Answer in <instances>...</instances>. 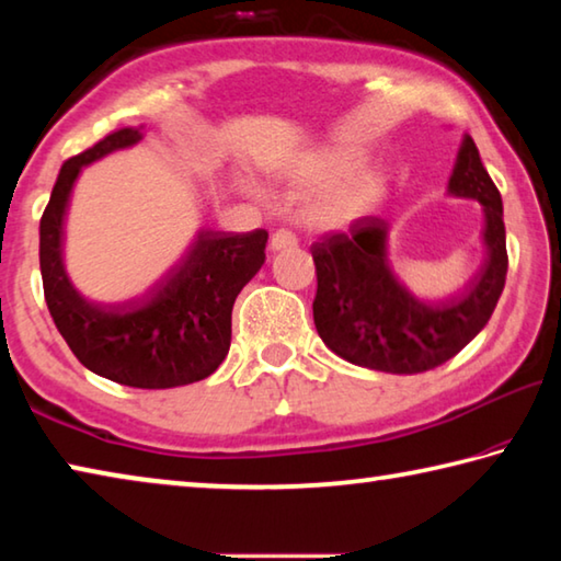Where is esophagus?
Returning a JSON list of instances; mask_svg holds the SVG:
<instances>
[{"instance_id": "34e87169", "label": "esophagus", "mask_w": 561, "mask_h": 561, "mask_svg": "<svg viewBox=\"0 0 561 561\" xmlns=\"http://www.w3.org/2000/svg\"><path fill=\"white\" fill-rule=\"evenodd\" d=\"M289 247H297V237H294L289 230H277L270 237V250L272 252L289 250Z\"/></svg>"}]
</instances>
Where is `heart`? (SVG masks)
<instances>
[{
	"instance_id": "obj_1",
	"label": "heart",
	"mask_w": 561,
	"mask_h": 561,
	"mask_svg": "<svg viewBox=\"0 0 561 561\" xmlns=\"http://www.w3.org/2000/svg\"><path fill=\"white\" fill-rule=\"evenodd\" d=\"M354 146H319L304 150L284 165L277 178L291 190H309L301 203V220L314 230L339 232L356 225L386 193L381 170L356 163Z\"/></svg>"
}]
</instances>
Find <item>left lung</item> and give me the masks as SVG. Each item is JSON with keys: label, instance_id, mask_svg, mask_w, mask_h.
Instances as JSON below:
<instances>
[{"label": "left lung", "instance_id": "obj_1", "mask_svg": "<svg viewBox=\"0 0 561 561\" xmlns=\"http://www.w3.org/2000/svg\"><path fill=\"white\" fill-rule=\"evenodd\" d=\"M448 193L482 205L485 260L460 291L417 299L388 262L383 217H360L348 232L311 244L317 264L314 324L324 344L348 364L386 374H423L445 364L480 334L507 277L502 197L470 136L455 160Z\"/></svg>", "mask_w": 561, "mask_h": 561}]
</instances>
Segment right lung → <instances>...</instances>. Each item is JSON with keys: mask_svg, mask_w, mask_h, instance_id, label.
Instances as JSON below:
<instances>
[{"mask_svg": "<svg viewBox=\"0 0 561 561\" xmlns=\"http://www.w3.org/2000/svg\"><path fill=\"white\" fill-rule=\"evenodd\" d=\"M144 140V126L121 128L61 165L39 225L46 307L73 356L89 371L130 388H175L217 371L232 339L237 294L264 264L267 232L201 227L195 240L138 297L96 301L64 267V220L83 165Z\"/></svg>", "mask_w": 561, "mask_h": 561, "instance_id": "obj_1", "label": "right lung"}]
</instances>
